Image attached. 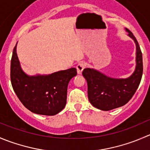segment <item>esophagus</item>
<instances>
[{
	"label": "esophagus",
	"mask_w": 150,
	"mask_h": 150,
	"mask_svg": "<svg viewBox=\"0 0 150 150\" xmlns=\"http://www.w3.org/2000/svg\"><path fill=\"white\" fill-rule=\"evenodd\" d=\"M76 68H77V70H78V73L81 74L82 73V71L83 70V69L85 68V64H84L83 62H80L79 63L77 64Z\"/></svg>",
	"instance_id": "1"
}]
</instances>
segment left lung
I'll return each instance as SVG.
<instances>
[{"label": "left lung", "instance_id": "obj_1", "mask_svg": "<svg viewBox=\"0 0 150 150\" xmlns=\"http://www.w3.org/2000/svg\"><path fill=\"white\" fill-rule=\"evenodd\" d=\"M125 29L136 46V67L133 75L125 79H117L90 68H86L82 72L87 81L88 100L93 106L100 110H110L125 105L134 95L142 80V53L134 35Z\"/></svg>", "mask_w": 150, "mask_h": 150}]
</instances>
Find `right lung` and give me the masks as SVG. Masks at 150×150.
<instances>
[{"mask_svg":"<svg viewBox=\"0 0 150 150\" xmlns=\"http://www.w3.org/2000/svg\"><path fill=\"white\" fill-rule=\"evenodd\" d=\"M77 75L70 68L48 75L28 76L20 65L17 44L11 60V82L13 89L23 105L34 114L53 116L66 105L69 81Z\"/></svg>","mask_w":150,"mask_h":150,"instance_id":"add662e5","label":"right lung"}]
</instances>
